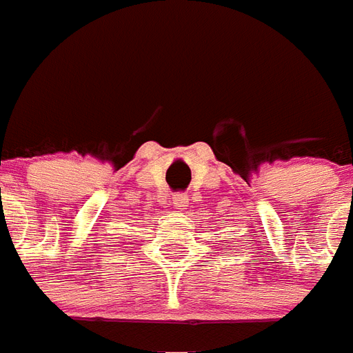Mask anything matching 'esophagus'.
<instances>
[{
  "label": "esophagus",
  "mask_w": 353,
  "mask_h": 353,
  "mask_svg": "<svg viewBox=\"0 0 353 353\" xmlns=\"http://www.w3.org/2000/svg\"><path fill=\"white\" fill-rule=\"evenodd\" d=\"M188 205H190V199H188L186 193H176L173 197V206L176 210H184Z\"/></svg>",
  "instance_id": "obj_1"
}]
</instances>
